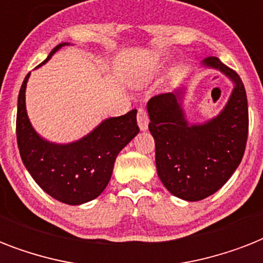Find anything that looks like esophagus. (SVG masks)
Wrapping results in <instances>:
<instances>
[{"label": "esophagus", "mask_w": 263, "mask_h": 263, "mask_svg": "<svg viewBox=\"0 0 263 263\" xmlns=\"http://www.w3.org/2000/svg\"><path fill=\"white\" fill-rule=\"evenodd\" d=\"M138 124H139V128L142 131L147 129L148 116L144 107H139V109H138Z\"/></svg>", "instance_id": "1"}]
</instances>
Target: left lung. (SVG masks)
I'll return each instance as SVG.
<instances>
[{
	"label": "left lung",
	"mask_w": 263,
	"mask_h": 263,
	"mask_svg": "<svg viewBox=\"0 0 263 263\" xmlns=\"http://www.w3.org/2000/svg\"><path fill=\"white\" fill-rule=\"evenodd\" d=\"M203 63L236 84L218 117L203 125H188L180 92L154 95L147 103L157 172L171 194L190 202L213 195L228 181L240 164L249 136L247 95L240 78L216 57Z\"/></svg>",
	"instance_id": "left-lung-1"
}]
</instances>
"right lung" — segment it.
<instances>
[{"mask_svg":"<svg viewBox=\"0 0 263 263\" xmlns=\"http://www.w3.org/2000/svg\"><path fill=\"white\" fill-rule=\"evenodd\" d=\"M64 45L68 43L57 45L46 61ZM28 76L30 73L18 92L16 116L17 147L23 164L43 191L63 203L82 204L95 199L110 180L117 154L139 132L136 109L105 120L75 143H49L36 135L27 117L24 92Z\"/></svg>","mask_w":263,"mask_h":263,"instance_id":"add662e5","label":"right lung"}]
</instances>
